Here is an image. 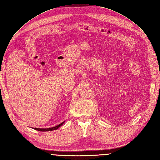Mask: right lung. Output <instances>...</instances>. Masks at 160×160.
Wrapping results in <instances>:
<instances>
[{
	"label": "right lung",
	"mask_w": 160,
	"mask_h": 160,
	"mask_svg": "<svg viewBox=\"0 0 160 160\" xmlns=\"http://www.w3.org/2000/svg\"><path fill=\"white\" fill-rule=\"evenodd\" d=\"M64 122H62L61 123L59 124L58 126H55V127L50 128H45V129H43V128H42V129H40V128H33V129H35V130H37V131H48L56 130V129H58L59 127H61V126H62V125H63V124L64 123Z\"/></svg>",
	"instance_id": "add662e5"
}]
</instances>
